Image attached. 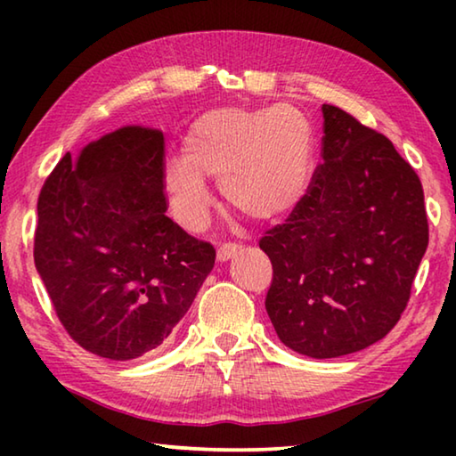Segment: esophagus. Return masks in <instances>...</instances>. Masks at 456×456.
<instances>
[{
  "instance_id": "obj_1",
  "label": "esophagus",
  "mask_w": 456,
  "mask_h": 456,
  "mask_svg": "<svg viewBox=\"0 0 456 456\" xmlns=\"http://www.w3.org/2000/svg\"><path fill=\"white\" fill-rule=\"evenodd\" d=\"M239 251V245L235 243H223L217 249V261H229L231 257H235Z\"/></svg>"
}]
</instances>
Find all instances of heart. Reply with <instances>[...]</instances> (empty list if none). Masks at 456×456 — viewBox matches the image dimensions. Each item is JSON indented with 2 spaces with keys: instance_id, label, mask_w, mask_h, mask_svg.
<instances>
[{
  "instance_id": "heart-1",
  "label": "heart",
  "mask_w": 456,
  "mask_h": 456,
  "mask_svg": "<svg viewBox=\"0 0 456 456\" xmlns=\"http://www.w3.org/2000/svg\"><path fill=\"white\" fill-rule=\"evenodd\" d=\"M314 130L302 110L217 108L192 122L183 141V159L168 160L165 192L175 219L199 231L211 213L215 179L235 209L256 221H275L302 203L312 179Z\"/></svg>"
}]
</instances>
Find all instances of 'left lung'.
Returning a JSON list of instances; mask_svg holds the SVG:
<instances>
[{
  "mask_svg": "<svg viewBox=\"0 0 456 456\" xmlns=\"http://www.w3.org/2000/svg\"><path fill=\"white\" fill-rule=\"evenodd\" d=\"M310 191L259 247L273 265L265 310L310 358L368 348L396 326L428 245L424 192L388 138L323 104Z\"/></svg>",
  "mask_w": 456,
  "mask_h": 456,
  "instance_id": "obj_1",
  "label": "left lung"
}]
</instances>
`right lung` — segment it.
Segmentation results:
<instances>
[{
	"instance_id": "add662e5",
	"label": "right lung",
	"mask_w": 456,
	"mask_h": 456,
	"mask_svg": "<svg viewBox=\"0 0 456 456\" xmlns=\"http://www.w3.org/2000/svg\"><path fill=\"white\" fill-rule=\"evenodd\" d=\"M165 141L128 125L64 154L37 199L34 261L84 350L133 360L159 348L215 265L213 245L167 217Z\"/></svg>"
}]
</instances>
